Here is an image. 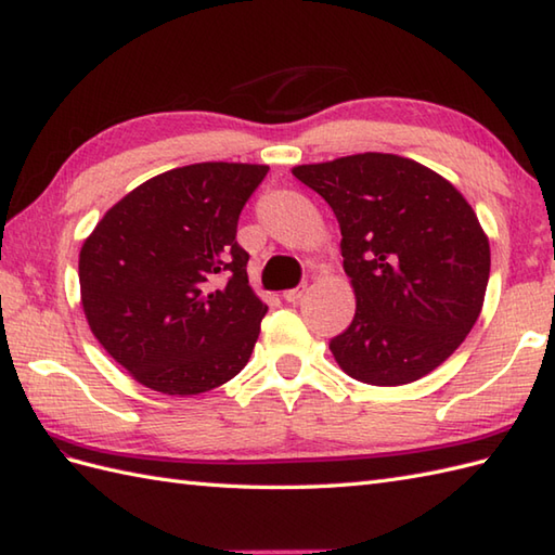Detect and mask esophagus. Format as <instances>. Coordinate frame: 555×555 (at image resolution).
I'll use <instances>...</instances> for the list:
<instances>
[{"label": "esophagus", "mask_w": 555, "mask_h": 555, "mask_svg": "<svg viewBox=\"0 0 555 555\" xmlns=\"http://www.w3.org/2000/svg\"><path fill=\"white\" fill-rule=\"evenodd\" d=\"M305 288H308V286H296V288H288L286 293H284V300L286 302H298L300 298H302V293H305Z\"/></svg>", "instance_id": "obj_1"}]
</instances>
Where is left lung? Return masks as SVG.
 <instances>
[{
	"label": "left lung",
	"instance_id": "8db88e82",
	"mask_svg": "<svg viewBox=\"0 0 555 555\" xmlns=\"http://www.w3.org/2000/svg\"><path fill=\"white\" fill-rule=\"evenodd\" d=\"M293 176L334 209L358 308L328 340L340 370L400 386L453 356L473 332L491 253L475 209L439 173L382 152L302 164Z\"/></svg>",
	"mask_w": 555,
	"mask_h": 555
}]
</instances>
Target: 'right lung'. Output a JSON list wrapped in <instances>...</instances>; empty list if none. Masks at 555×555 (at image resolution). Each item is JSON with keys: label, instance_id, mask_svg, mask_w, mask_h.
Listing matches in <instances>:
<instances>
[{"label": "right lung", "instance_id": "right-lung-1", "mask_svg": "<svg viewBox=\"0 0 555 555\" xmlns=\"http://www.w3.org/2000/svg\"><path fill=\"white\" fill-rule=\"evenodd\" d=\"M259 164L171 169L119 199L80 247L92 334L135 382L197 396L238 374L267 305L247 284L238 217L264 181Z\"/></svg>", "mask_w": 555, "mask_h": 555}]
</instances>
